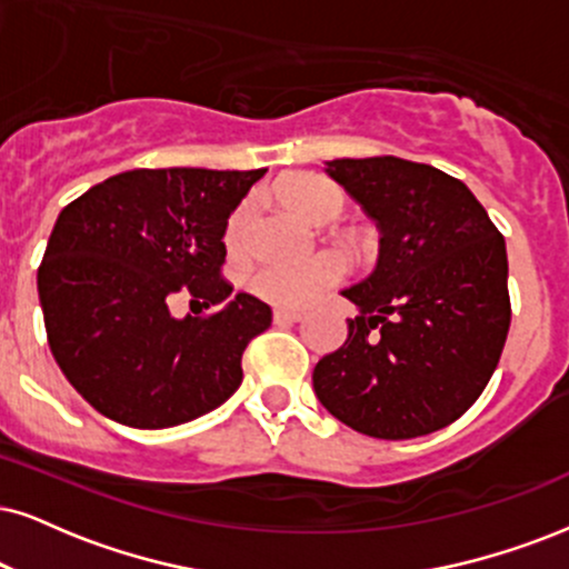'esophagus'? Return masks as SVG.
<instances>
[{"instance_id": "esophagus-1", "label": "esophagus", "mask_w": 569, "mask_h": 569, "mask_svg": "<svg viewBox=\"0 0 569 569\" xmlns=\"http://www.w3.org/2000/svg\"><path fill=\"white\" fill-rule=\"evenodd\" d=\"M272 320H276V322H299V320H305V312H301V309H276V312H272Z\"/></svg>"}]
</instances>
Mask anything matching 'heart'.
<instances>
[{
	"label": "heart",
	"instance_id": "obj_1",
	"mask_svg": "<svg viewBox=\"0 0 569 569\" xmlns=\"http://www.w3.org/2000/svg\"><path fill=\"white\" fill-rule=\"evenodd\" d=\"M278 199L297 212L299 218L315 226L336 220L343 210V197L333 183L322 181L318 176H291L278 183ZM249 207L243 204L233 212L231 222H228L226 243L231 251H239L247 241L249 228ZM343 276V262L333 254L315 257L307 262H280V260H264L249 272V289L262 297L270 305L280 307H305L333 286Z\"/></svg>",
	"mask_w": 569,
	"mask_h": 569
}]
</instances>
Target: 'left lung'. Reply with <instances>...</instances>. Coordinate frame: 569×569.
<instances>
[{"label":"left lung","instance_id":"8db88e82","mask_svg":"<svg viewBox=\"0 0 569 569\" xmlns=\"http://www.w3.org/2000/svg\"><path fill=\"white\" fill-rule=\"evenodd\" d=\"M326 172L380 231L343 347L315 365L320 405L357 433L428 436L472 407L505 349L507 247L462 181L401 157L330 160Z\"/></svg>","mask_w":569,"mask_h":569}]
</instances>
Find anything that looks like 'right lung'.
<instances>
[{
    "instance_id": "obj_1",
    "label": "right lung",
    "mask_w": 569,
    "mask_h": 569,
    "mask_svg": "<svg viewBox=\"0 0 569 569\" xmlns=\"http://www.w3.org/2000/svg\"><path fill=\"white\" fill-rule=\"evenodd\" d=\"M260 170H128L54 222L39 268L49 349L89 405L128 428L183 426L241 386V355L270 307L220 278L228 218ZM189 288L204 319L169 315Z\"/></svg>"
}]
</instances>
